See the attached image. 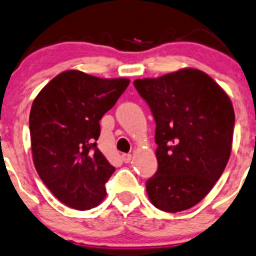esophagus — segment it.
Masks as SVG:
<instances>
[{
  "label": "esophagus",
  "instance_id": "1",
  "mask_svg": "<svg viewBox=\"0 0 256 256\" xmlns=\"http://www.w3.org/2000/svg\"><path fill=\"white\" fill-rule=\"evenodd\" d=\"M122 162H124L126 164L132 162V155L130 154H123L122 155Z\"/></svg>",
  "mask_w": 256,
  "mask_h": 256
}]
</instances>
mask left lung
Wrapping results in <instances>:
<instances>
[{
    "mask_svg": "<svg viewBox=\"0 0 256 256\" xmlns=\"http://www.w3.org/2000/svg\"><path fill=\"white\" fill-rule=\"evenodd\" d=\"M133 84L156 123L159 166L146 181L148 197L165 212L188 210L212 190L230 156L236 122L230 98L197 69Z\"/></svg>",
    "mask_w": 256,
    "mask_h": 256,
    "instance_id": "1",
    "label": "left lung"
}]
</instances>
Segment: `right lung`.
<instances>
[{"mask_svg": "<svg viewBox=\"0 0 256 256\" xmlns=\"http://www.w3.org/2000/svg\"><path fill=\"white\" fill-rule=\"evenodd\" d=\"M128 78H100L78 70L55 76L33 101L32 154L39 178L74 210L98 206L114 166L97 148L100 120L128 88Z\"/></svg>", "mask_w": 256, "mask_h": 256, "instance_id": "obj_1", "label": "right lung"}]
</instances>
